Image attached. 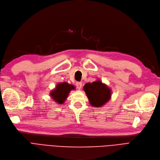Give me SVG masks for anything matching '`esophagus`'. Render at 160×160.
Instances as JSON below:
<instances>
[{
	"instance_id": "34e87169",
	"label": "esophagus",
	"mask_w": 160,
	"mask_h": 160,
	"mask_svg": "<svg viewBox=\"0 0 160 160\" xmlns=\"http://www.w3.org/2000/svg\"><path fill=\"white\" fill-rule=\"evenodd\" d=\"M75 85H76V87H77V88L78 89H81V87H82V83L81 82H76Z\"/></svg>"
}]
</instances>
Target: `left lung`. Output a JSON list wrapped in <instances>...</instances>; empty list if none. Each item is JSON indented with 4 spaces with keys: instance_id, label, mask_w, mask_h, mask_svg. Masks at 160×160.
<instances>
[{
    "instance_id": "8db88e82",
    "label": "left lung",
    "mask_w": 160,
    "mask_h": 160,
    "mask_svg": "<svg viewBox=\"0 0 160 160\" xmlns=\"http://www.w3.org/2000/svg\"><path fill=\"white\" fill-rule=\"evenodd\" d=\"M90 104L94 108H102L111 98L112 90L100 79L87 82L83 87Z\"/></svg>"
}]
</instances>
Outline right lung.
Listing matches in <instances>:
<instances>
[{"instance_id": "1", "label": "right lung", "mask_w": 160, "mask_h": 160, "mask_svg": "<svg viewBox=\"0 0 160 160\" xmlns=\"http://www.w3.org/2000/svg\"><path fill=\"white\" fill-rule=\"evenodd\" d=\"M75 90V87L73 85L66 82H59L55 86V88L51 91L49 95L57 104L62 105L71 91Z\"/></svg>"}]
</instances>
